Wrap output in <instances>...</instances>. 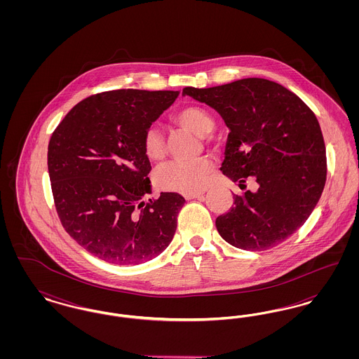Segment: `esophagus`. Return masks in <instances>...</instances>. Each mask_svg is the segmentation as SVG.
<instances>
[{"label": "esophagus", "instance_id": "34e87169", "mask_svg": "<svg viewBox=\"0 0 359 359\" xmlns=\"http://www.w3.org/2000/svg\"><path fill=\"white\" fill-rule=\"evenodd\" d=\"M201 196H203V192H191V194H184V198H186L187 201L196 199V198H201Z\"/></svg>", "mask_w": 359, "mask_h": 359}]
</instances>
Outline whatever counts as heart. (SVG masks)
Here are the masks:
<instances>
[{
	"instance_id": "b5f03b06",
	"label": "heart",
	"mask_w": 359,
	"mask_h": 359,
	"mask_svg": "<svg viewBox=\"0 0 359 359\" xmlns=\"http://www.w3.org/2000/svg\"><path fill=\"white\" fill-rule=\"evenodd\" d=\"M171 118L176 125L196 136H208L215 128V121L211 113L198 104H188L179 109L172 114ZM142 147L144 154L152 161L161 160L165 154V140L163 133L156 128H149L145 132ZM212 173L214 163L207 157L189 161H172L158 170L156 182L163 189L191 194L205 189Z\"/></svg>"
}]
</instances>
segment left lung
<instances>
[{"mask_svg": "<svg viewBox=\"0 0 359 359\" xmlns=\"http://www.w3.org/2000/svg\"><path fill=\"white\" fill-rule=\"evenodd\" d=\"M183 95L217 110L230 133L221 171L241 188L248 177L256 192L234 195V205L215 221L226 242L243 250H266L299 230L318 205L327 160L320 125L312 110L284 86L262 78Z\"/></svg>", "mask_w": 359, "mask_h": 359, "instance_id": "obj_1", "label": "left lung"}]
</instances>
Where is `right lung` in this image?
Here are the masks:
<instances>
[{
    "instance_id": "right-lung-1",
    "label": "right lung",
    "mask_w": 359,
    "mask_h": 359,
    "mask_svg": "<svg viewBox=\"0 0 359 359\" xmlns=\"http://www.w3.org/2000/svg\"><path fill=\"white\" fill-rule=\"evenodd\" d=\"M179 91L114 90L75 104L52 133L48 172L66 231L93 256L138 265L171 243L186 203L176 192H152L142 137Z\"/></svg>"
}]
</instances>
